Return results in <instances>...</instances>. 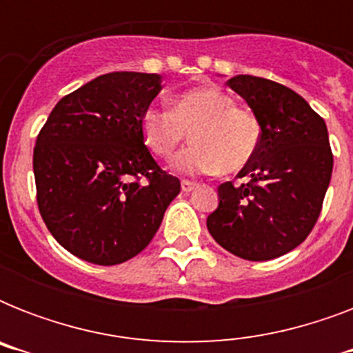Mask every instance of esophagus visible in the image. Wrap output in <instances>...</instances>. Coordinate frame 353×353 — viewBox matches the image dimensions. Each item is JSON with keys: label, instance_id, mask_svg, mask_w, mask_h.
I'll return each instance as SVG.
<instances>
[{"label": "esophagus", "instance_id": "esophagus-1", "mask_svg": "<svg viewBox=\"0 0 353 353\" xmlns=\"http://www.w3.org/2000/svg\"><path fill=\"white\" fill-rule=\"evenodd\" d=\"M194 188H196V183L188 181V179H183V181H181V190H183V192H192Z\"/></svg>", "mask_w": 353, "mask_h": 353}]
</instances>
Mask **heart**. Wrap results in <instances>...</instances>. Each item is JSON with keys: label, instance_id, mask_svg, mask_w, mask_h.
I'll list each match as a JSON object with an SVG mask.
<instances>
[{"label": "heart", "instance_id": "b5f03b06", "mask_svg": "<svg viewBox=\"0 0 353 353\" xmlns=\"http://www.w3.org/2000/svg\"><path fill=\"white\" fill-rule=\"evenodd\" d=\"M190 133L192 144L174 157L181 174L241 170L256 155L262 128L254 113L214 85L174 97L170 110L148 106L141 115V135L154 155L168 159Z\"/></svg>", "mask_w": 353, "mask_h": 353}]
</instances>
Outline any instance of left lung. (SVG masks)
<instances>
[{
	"label": "left lung",
	"instance_id": "left-lung-1",
	"mask_svg": "<svg viewBox=\"0 0 353 353\" xmlns=\"http://www.w3.org/2000/svg\"><path fill=\"white\" fill-rule=\"evenodd\" d=\"M262 128L256 155L221 183L220 205L207 218L218 243L243 260L279 258L306 240L328 190L334 154L324 119L301 95L273 80L238 74L227 82Z\"/></svg>",
	"mask_w": 353,
	"mask_h": 353
}]
</instances>
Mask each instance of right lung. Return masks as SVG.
<instances>
[{
  "label": "right lung",
  "instance_id": "1",
  "mask_svg": "<svg viewBox=\"0 0 353 353\" xmlns=\"http://www.w3.org/2000/svg\"><path fill=\"white\" fill-rule=\"evenodd\" d=\"M159 91V74H101L63 97L38 133L32 168L41 220L85 262L115 265L139 254L181 190L141 135V115Z\"/></svg>",
  "mask_w": 353,
  "mask_h": 353
}]
</instances>
